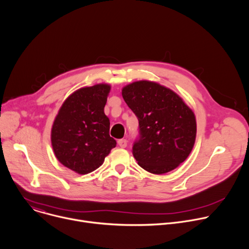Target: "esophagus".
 Returning a JSON list of instances; mask_svg holds the SVG:
<instances>
[{
    "instance_id": "obj_1",
    "label": "esophagus",
    "mask_w": 249,
    "mask_h": 249,
    "mask_svg": "<svg viewBox=\"0 0 249 249\" xmlns=\"http://www.w3.org/2000/svg\"><path fill=\"white\" fill-rule=\"evenodd\" d=\"M117 143H118L119 147H121V148H126L127 147V140H125V139L118 140Z\"/></svg>"
}]
</instances>
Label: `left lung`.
Listing matches in <instances>:
<instances>
[{
	"mask_svg": "<svg viewBox=\"0 0 249 249\" xmlns=\"http://www.w3.org/2000/svg\"><path fill=\"white\" fill-rule=\"evenodd\" d=\"M122 96L139 120L140 138L133 146L138 164L162 174L182 163L194 147L197 132L195 114L183 99L150 81L125 86Z\"/></svg>",
	"mask_w": 249,
	"mask_h": 249,
	"instance_id": "obj_1",
	"label": "left lung"
}]
</instances>
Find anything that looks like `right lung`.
I'll return each instance as SVG.
<instances>
[{
  "label": "right lung",
  "mask_w": 249,
  "mask_h": 249,
  "mask_svg": "<svg viewBox=\"0 0 249 249\" xmlns=\"http://www.w3.org/2000/svg\"><path fill=\"white\" fill-rule=\"evenodd\" d=\"M111 87H85L63 102L51 129V144L57 160L79 174L98 168L116 147L109 135V118L104 106Z\"/></svg>",
  "instance_id": "add662e5"
}]
</instances>
